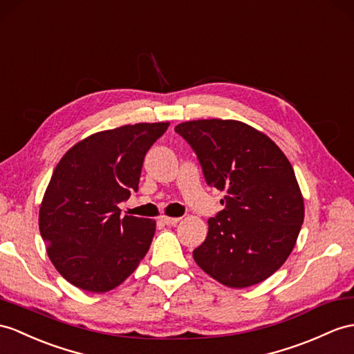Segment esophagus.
Segmentation results:
<instances>
[{
	"label": "esophagus",
	"instance_id": "1",
	"mask_svg": "<svg viewBox=\"0 0 354 354\" xmlns=\"http://www.w3.org/2000/svg\"><path fill=\"white\" fill-rule=\"evenodd\" d=\"M160 221L163 223H167V225H176V223L180 222V218H169V216H162Z\"/></svg>",
	"mask_w": 354,
	"mask_h": 354
}]
</instances>
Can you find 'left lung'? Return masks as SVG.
<instances>
[{
  "label": "left lung",
  "mask_w": 354,
  "mask_h": 354,
  "mask_svg": "<svg viewBox=\"0 0 354 354\" xmlns=\"http://www.w3.org/2000/svg\"><path fill=\"white\" fill-rule=\"evenodd\" d=\"M196 153L209 186L225 191V209L209 219L194 260L231 288L260 283L286 263L305 218L290 160L269 136L237 120L176 126Z\"/></svg>",
  "instance_id": "1"
}]
</instances>
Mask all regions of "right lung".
I'll list each match as a JSON object with an SVG mask.
<instances>
[{
	"instance_id": "right-lung-1",
	"label": "right lung",
	"mask_w": 354,
	"mask_h": 354,
	"mask_svg": "<svg viewBox=\"0 0 354 354\" xmlns=\"http://www.w3.org/2000/svg\"><path fill=\"white\" fill-rule=\"evenodd\" d=\"M169 123L126 124L75 144L43 195L39 228L55 269L72 286L105 292L135 272L156 231L153 219L120 218L138 191L145 153Z\"/></svg>"
}]
</instances>
